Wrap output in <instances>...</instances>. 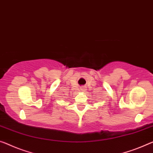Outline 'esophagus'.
Returning <instances> with one entry per match:
<instances>
[{
    "label": "esophagus",
    "mask_w": 153,
    "mask_h": 153,
    "mask_svg": "<svg viewBox=\"0 0 153 153\" xmlns=\"http://www.w3.org/2000/svg\"><path fill=\"white\" fill-rule=\"evenodd\" d=\"M82 88V89H83V88Z\"/></svg>",
    "instance_id": "esophagus-1"
}]
</instances>
